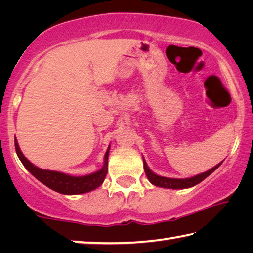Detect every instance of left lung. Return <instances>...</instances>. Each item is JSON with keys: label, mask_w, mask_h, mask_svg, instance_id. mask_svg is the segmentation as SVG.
Returning a JSON list of instances; mask_svg holds the SVG:
<instances>
[{"label": "left lung", "mask_w": 253, "mask_h": 253, "mask_svg": "<svg viewBox=\"0 0 253 253\" xmlns=\"http://www.w3.org/2000/svg\"><path fill=\"white\" fill-rule=\"evenodd\" d=\"M144 161V170L147 175L148 181L151 182L153 185L155 186H160V187H164V188H173V190H178V188H188L196 185L203 181L204 178H207L210 174H212L214 170H215L219 166L222 164V162L219 163V164L214 166L211 169L207 170L202 174L195 175L193 177L190 178H169V177H164V176H160V175H156L155 173H153L151 169L146 164V162Z\"/></svg>", "instance_id": "obj_1"}]
</instances>
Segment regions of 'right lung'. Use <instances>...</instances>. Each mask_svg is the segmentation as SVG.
Wrapping results in <instances>:
<instances>
[{"label": "right lung", "instance_id": "1", "mask_svg": "<svg viewBox=\"0 0 253 253\" xmlns=\"http://www.w3.org/2000/svg\"><path fill=\"white\" fill-rule=\"evenodd\" d=\"M15 151L18 154V157L22 162L24 168L31 173L34 177L39 179L41 183H43L45 186H48L51 190H53L58 193L74 195V194H83L90 192L95 188L99 187L104 183L107 172H108V155H109V147L105 154V162L102 169L97 170V172L84 175V176H71L61 172H55V170L49 169H41L33 165L31 162L27 160V157L21 152L19 147L18 140L14 139Z\"/></svg>", "mask_w": 253, "mask_h": 253}]
</instances>
